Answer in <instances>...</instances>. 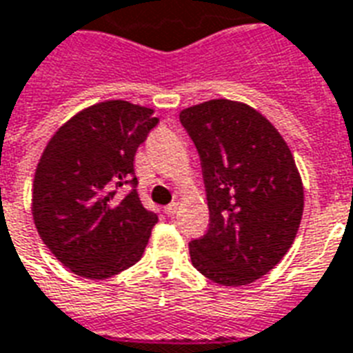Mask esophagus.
Wrapping results in <instances>:
<instances>
[{"label": "esophagus", "mask_w": 353, "mask_h": 353, "mask_svg": "<svg viewBox=\"0 0 353 353\" xmlns=\"http://www.w3.org/2000/svg\"><path fill=\"white\" fill-rule=\"evenodd\" d=\"M177 201H172L170 205H166L165 207V214L166 216H176V212H177Z\"/></svg>", "instance_id": "obj_1"}]
</instances>
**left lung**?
Here are the masks:
<instances>
[{
    "label": "left lung",
    "instance_id": "obj_1",
    "mask_svg": "<svg viewBox=\"0 0 353 353\" xmlns=\"http://www.w3.org/2000/svg\"><path fill=\"white\" fill-rule=\"evenodd\" d=\"M201 161L209 230L190 241L198 272L219 285L254 283L294 242L303 185L278 129L250 105L211 99L179 112Z\"/></svg>",
    "mask_w": 353,
    "mask_h": 353
}]
</instances>
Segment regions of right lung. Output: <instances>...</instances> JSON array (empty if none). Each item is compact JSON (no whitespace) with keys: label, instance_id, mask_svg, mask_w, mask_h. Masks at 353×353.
Here are the masks:
<instances>
[{"label":"right lung","instance_id":"right-lung-1","mask_svg":"<svg viewBox=\"0 0 353 353\" xmlns=\"http://www.w3.org/2000/svg\"><path fill=\"white\" fill-rule=\"evenodd\" d=\"M157 123L148 107L96 103L59 128L40 157L34 225L51 254L81 278H111L144 254L159 219L139 198L133 161Z\"/></svg>","mask_w":353,"mask_h":353}]
</instances>
